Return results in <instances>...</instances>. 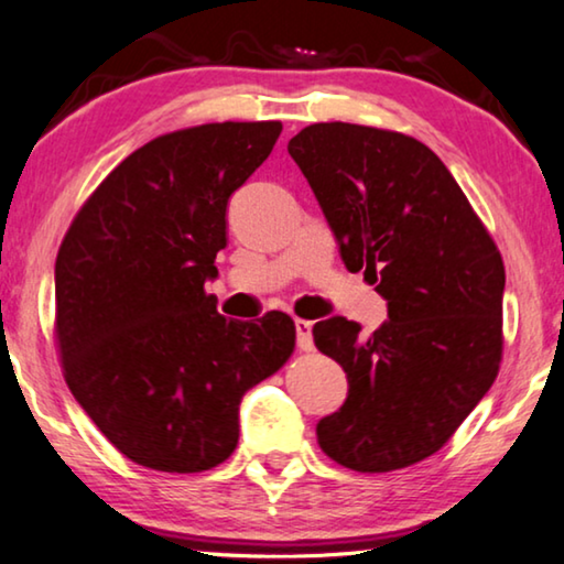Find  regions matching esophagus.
Listing matches in <instances>:
<instances>
[{"label": "esophagus", "instance_id": "1", "mask_svg": "<svg viewBox=\"0 0 564 564\" xmlns=\"http://www.w3.org/2000/svg\"><path fill=\"white\" fill-rule=\"evenodd\" d=\"M311 322L306 318H296V341H299V349L301 351H311L314 349V336H311Z\"/></svg>", "mask_w": 564, "mask_h": 564}]
</instances>
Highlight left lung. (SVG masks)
<instances>
[{
	"label": "left lung",
	"instance_id": "8db88e82",
	"mask_svg": "<svg viewBox=\"0 0 564 564\" xmlns=\"http://www.w3.org/2000/svg\"><path fill=\"white\" fill-rule=\"evenodd\" d=\"M289 154L314 189L351 273L388 299L375 334L344 316L314 341L347 372L339 413L316 438L336 464L388 474L438 453L497 380L503 260L445 164L417 139L359 123H311Z\"/></svg>",
	"mask_w": 564,
	"mask_h": 564
}]
</instances>
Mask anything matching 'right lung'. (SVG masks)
Wrapping results in <instances>:
<instances>
[{"label": "right lung", "instance_id": "1", "mask_svg": "<svg viewBox=\"0 0 564 564\" xmlns=\"http://www.w3.org/2000/svg\"><path fill=\"white\" fill-rule=\"evenodd\" d=\"M281 121L202 123L151 139L98 184L55 260V347L98 431L166 474L220 466L238 405L296 349V324L217 314L205 281L225 248V209L265 162Z\"/></svg>", "mask_w": 564, "mask_h": 564}]
</instances>
